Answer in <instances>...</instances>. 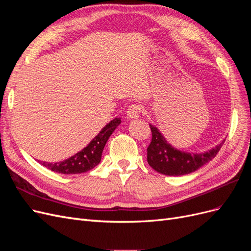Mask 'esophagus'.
I'll list each match as a JSON object with an SVG mask.
<instances>
[{
    "label": "esophagus",
    "mask_w": 251,
    "mask_h": 251,
    "mask_svg": "<svg viewBox=\"0 0 251 251\" xmlns=\"http://www.w3.org/2000/svg\"><path fill=\"white\" fill-rule=\"evenodd\" d=\"M141 111H142L141 105L138 103H134L128 107V109L126 111V115L130 119H136L139 117Z\"/></svg>",
    "instance_id": "34e87169"
}]
</instances>
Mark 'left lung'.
Listing matches in <instances>:
<instances>
[{
  "label": "left lung",
  "instance_id": "1",
  "mask_svg": "<svg viewBox=\"0 0 251 251\" xmlns=\"http://www.w3.org/2000/svg\"><path fill=\"white\" fill-rule=\"evenodd\" d=\"M151 141L148 147V162L156 172L168 176H182L193 173L215 158L225 139L215 149L201 154H193L173 148L158 128L150 125Z\"/></svg>",
  "mask_w": 251,
  "mask_h": 251
}]
</instances>
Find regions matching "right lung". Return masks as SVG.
<instances>
[{
	"mask_svg": "<svg viewBox=\"0 0 251 251\" xmlns=\"http://www.w3.org/2000/svg\"><path fill=\"white\" fill-rule=\"evenodd\" d=\"M120 123V118H114L111 120L85 149H82L77 154L66 159V160L57 163L41 162V164L52 172L66 175L81 174L92 170L100 162L105 143Z\"/></svg>",
	"mask_w": 251,
	"mask_h": 251,
	"instance_id": "obj_1",
	"label": "right lung"
}]
</instances>
